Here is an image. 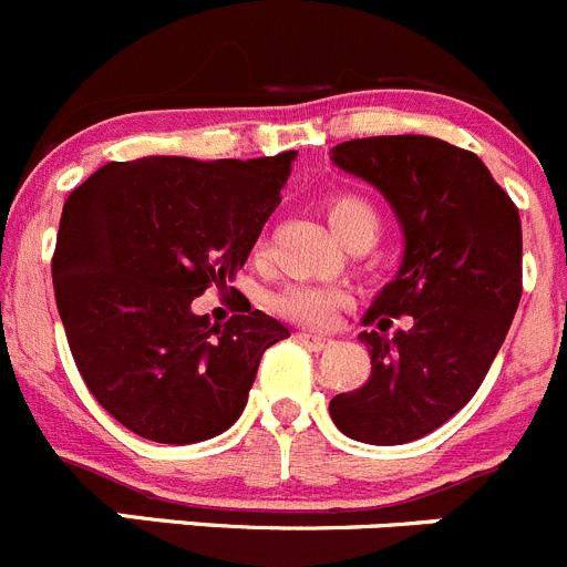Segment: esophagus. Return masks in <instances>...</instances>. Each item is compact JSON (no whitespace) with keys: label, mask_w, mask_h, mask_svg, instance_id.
<instances>
[{"label":"esophagus","mask_w":567,"mask_h":567,"mask_svg":"<svg viewBox=\"0 0 567 567\" xmlns=\"http://www.w3.org/2000/svg\"><path fill=\"white\" fill-rule=\"evenodd\" d=\"M299 340L307 346V349H312V351L329 349V346L334 343L332 338H323V334H312V332H299Z\"/></svg>","instance_id":"esophagus-1"}]
</instances>
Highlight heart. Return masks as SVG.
<instances>
[{
    "mask_svg": "<svg viewBox=\"0 0 567 567\" xmlns=\"http://www.w3.org/2000/svg\"><path fill=\"white\" fill-rule=\"evenodd\" d=\"M323 213L332 233L346 246H371L377 240L379 213L371 199L360 194H332L323 199ZM346 305V293L329 285H288L271 299V310L305 327H327Z\"/></svg>",
    "mask_w": 567,
    "mask_h": 567,
    "instance_id": "heart-1",
    "label": "heart"
}]
</instances>
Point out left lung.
I'll use <instances>...</instances> for the list:
<instances>
[{
  "label": "left lung",
  "mask_w": 567,
  "mask_h": 567,
  "mask_svg": "<svg viewBox=\"0 0 567 567\" xmlns=\"http://www.w3.org/2000/svg\"><path fill=\"white\" fill-rule=\"evenodd\" d=\"M332 163L371 183L404 229L401 268L360 332L371 351L362 388L329 401L351 441L399 446L430 435L480 390L520 301V216L485 163L430 135L346 141ZM413 327L393 339V317Z\"/></svg>",
  "instance_id": "left-lung-1"
}]
</instances>
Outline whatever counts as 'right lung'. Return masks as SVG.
<instances>
[{
	"label": "right lung",
	"mask_w": 567,
	"mask_h": 567,
	"mask_svg": "<svg viewBox=\"0 0 567 567\" xmlns=\"http://www.w3.org/2000/svg\"><path fill=\"white\" fill-rule=\"evenodd\" d=\"M293 161L107 163L65 199L60 321L93 399L135 435L185 446L227 432L262 351L290 334L251 305L218 327L190 301L244 268Z\"/></svg>",
	"instance_id": "right-lung-1"
}]
</instances>
